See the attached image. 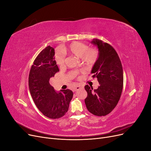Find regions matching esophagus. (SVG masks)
<instances>
[{"instance_id":"1","label":"esophagus","mask_w":151,"mask_h":151,"mask_svg":"<svg viewBox=\"0 0 151 151\" xmlns=\"http://www.w3.org/2000/svg\"><path fill=\"white\" fill-rule=\"evenodd\" d=\"M83 87H82L81 86H77L76 88H75V89H74V91H78V90H79V89H81V88H83Z\"/></svg>"}]
</instances>
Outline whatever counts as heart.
<instances>
[{"label": "heart", "mask_w": 151, "mask_h": 151, "mask_svg": "<svg viewBox=\"0 0 151 151\" xmlns=\"http://www.w3.org/2000/svg\"><path fill=\"white\" fill-rule=\"evenodd\" d=\"M89 49L87 45L81 42H74L71 43L67 48H63L62 50L64 52L70 53L77 57L83 59L84 62L88 65H92L96 61L98 53L96 50ZM55 60L57 65L62 66L64 64V55L62 51L58 50L55 53Z\"/></svg>", "instance_id": "obj_1"}]
</instances>
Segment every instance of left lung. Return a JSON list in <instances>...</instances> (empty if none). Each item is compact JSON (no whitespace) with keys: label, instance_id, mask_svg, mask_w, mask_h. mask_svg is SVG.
Listing matches in <instances>:
<instances>
[{"label":"left lung","instance_id":"1","mask_svg":"<svg viewBox=\"0 0 151 151\" xmlns=\"http://www.w3.org/2000/svg\"><path fill=\"white\" fill-rule=\"evenodd\" d=\"M98 49V57L91 70L93 77H96L99 86L93 89L85 86L88 96L85 104L88 111L94 115L105 116L115 108L120 98L123 84L122 63L115 50L102 40L91 42Z\"/></svg>","mask_w":151,"mask_h":151}]
</instances>
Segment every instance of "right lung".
<instances>
[{"label": "right lung", "mask_w": 151, "mask_h": 151, "mask_svg": "<svg viewBox=\"0 0 151 151\" xmlns=\"http://www.w3.org/2000/svg\"><path fill=\"white\" fill-rule=\"evenodd\" d=\"M54 55L55 50L50 46L39 53L31 68L29 88L39 110L45 116L57 119L67 112L73 92L70 89L57 92L50 85V79L59 71Z\"/></svg>", "instance_id": "1"}]
</instances>
